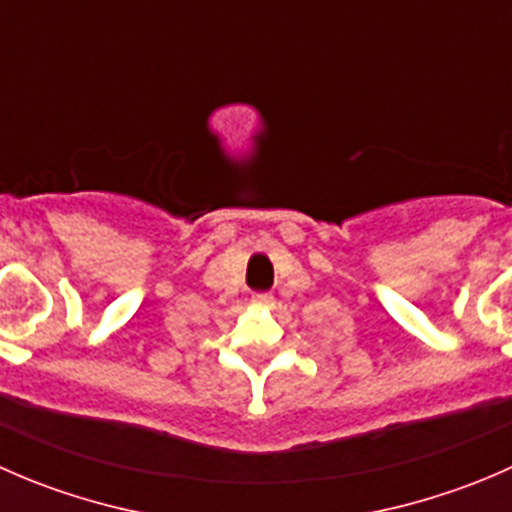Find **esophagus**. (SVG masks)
Segmentation results:
<instances>
[{
  "label": "esophagus",
  "mask_w": 512,
  "mask_h": 512,
  "mask_svg": "<svg viewBox=\"0 0 512 512\" xmlns=\"http://www.w3.org/2000/svg\"><path fill=\"white\" fill-rule=\"evenodd\" d=\"M252 302H255V304H272V294L270 292H255V294H252Z\"/></svg>",
  "instance_id": "34e87169"
}]
</instances>
